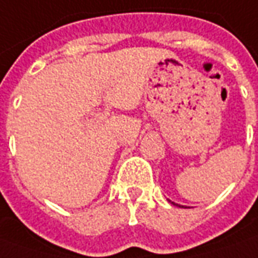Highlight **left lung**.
Masks as SVG:
<instances>
[{
    "mask_svg": "<svg viewBox=\"0 0 258 258\" xmlns=\"http://www.w3.org/2000/svg\"><path fill=\"white\" fill-rule=\"evenodd\" d=\"M170 203H172V201H170ZM172 204H173V205H179V204H174V203H172ZM179 207H180V205H179Z\"/></svg>",
    "mask_w": 258,
    "mask_h": 258,
    "instance_id": "obj_1",
    "label": "left lung"
}]
</instances>
